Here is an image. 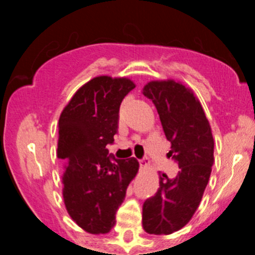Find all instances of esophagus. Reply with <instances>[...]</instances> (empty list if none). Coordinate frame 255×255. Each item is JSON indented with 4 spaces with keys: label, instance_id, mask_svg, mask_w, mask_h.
Instances as JSON below:
<instances>
[{
    "label": "esophagus",
    "instance_id": "1",
    "mask_svg": "<svg viewBox=\"0 0 255 255\" xmlns=\"http://www.w3.org/2000/svg\"><path fill=\"white\" fill-rule=\"evenodd\" d=\"M139 165L140 168H146L148 166V161L145 159H139Z\"/></svg>",
    "mask_w": 255,
    "mask_h": 255
}]
</instances>
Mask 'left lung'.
<instances>
[{
  "mask_svg": "<svg viewBox=\"0 0 255 255\" xmlns=\"http://www.w3.org/2000/svg\"><path fill=\"white\" fill-rule=\"evenodd\" d=\"M143 95L155 106L169 156L179 165L173 179L160 176L155 195L143 204V228L149 235H170L184 227L201 202L213 165V137L194 92L180 82L151 81Z\"/></svg>",
  "mask_w": 255,
  "mask_h": 255,
  "instance_id": "left-lung-1",
  "label": "left lung"
}]
</instances>
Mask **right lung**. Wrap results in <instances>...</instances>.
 Returning <instances> with one entry per match:
<instances>
[{
	"label": "right lung",
	"mask_w": 255,
	"mask_h": 255,
	"mask_svg": "<svg viewBox=\"0 0 255 255\" xmlns=\"http://www.w3.org/2000/svg\"><path fill=\"white\" fill-rule=\"evenodd\" d=\"M135 85L129 79L99 76L74 95L59 118L58 158L63 164V196L70 217L92 235L107 233L137 174L135 158L116 159L120 106Z\"/></svg>",
	"instance_id": "obj_1"
}]
</instances>
